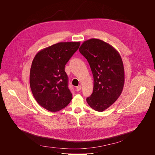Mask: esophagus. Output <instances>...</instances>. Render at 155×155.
I'll return each mask as SVG.
<instances>
[{
    "mask_svg": "<svg viewBox=\"0 0 155 155\" xmlns=\"http://www.w3.org/2000/svg\"><path fill=\"white\" fill-rule=\"evenodd\" d=\"M81 85H78V86L76 87V90L77 91H79L80 90H81Z\"/></svg>",
    "mask_w": 155,
    "mask_h": 155,
    "instance_id": "esophagus-1",
    "label": "esophagus"
}]
</instances>
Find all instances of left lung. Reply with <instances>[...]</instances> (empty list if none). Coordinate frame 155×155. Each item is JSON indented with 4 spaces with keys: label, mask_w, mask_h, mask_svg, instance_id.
I'll use <instances>...</instances> for the list:
<instances>
[{
    "label": "left lung",
    "mask_w": 155,
    "mask_h": 155,
    "mask_svg": "<svg viewBox=\"0 0 155 155\" xmlns=\"http://www.w3.org/2000/svg\"><path fill=\"white\" fill-rule=\"evenodd\" d=\"M89 62L94 78L93 91L86 101L97 112L111 106L121 95L124 84V69L118 51L97 38L84 41L79 48Z\"/></svg>",
    "instance_id": "1"
}]
</instances>
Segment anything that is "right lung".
Segmentation results:
<instances>
[{"mask_svg":"<svg viewBox=\"0 0 155 155\" xmlns=\"http://www.w3.org/2000/svg\"><path fill=\"white\" fill-rule=\"evenodd\" d=\"M80 41L59 42L39 51L30 71V86L37 103L55 112L72 99L65 65L79 48Z\"/></svg>","mask_w":155,"mask_h":155,"instance_id":"add662e5","label":"right lung"}]
</instances>
